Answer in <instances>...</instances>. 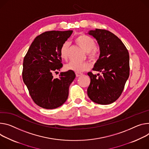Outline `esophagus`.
<instances>
[{
	"label": "esophagus",
	"mask_w": 149,
	"mask_h": 149,
	"mask_svg": "<svg viewBox=\"0 0 149 149\" xmlns=\"http://www.w3.org/2000/svg\"><path fill=\"white\" fill-rule=\"evenodd\" d=\"M75 74H76V76H77V77H79V76L83 75V74H81V73H78V72H76Z\"/></svg>",
	"instance_id": "obj_1"
}]
</instances>
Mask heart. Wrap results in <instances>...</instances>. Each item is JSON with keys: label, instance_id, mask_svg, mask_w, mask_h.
I'll return each mask as SVG.
<instances>
[{"label": "heart", "instance_id": "1", "mask_svg": "<svg viewBox=\"0 0 149 149\" xmlns=\"http://www.w3.org/2000/svg\"><path fill=\"white\" fill-rule=\"evenodd\" d=\"M75 41L77 44L88 53V57L91 60L96 59L97 55V50L96 47V42L92 37L86 34H81L78 36ZM70 46L68 42H65L61 46L60 50L61 57L63 59L68 58V51ZM91 68V64L87 62L78 63L70 62L65 66V69L68 71H73L75 72H81L88 70Z\"/></svg>", "mask_w": 149, "mask_h": 149}]
</instances>
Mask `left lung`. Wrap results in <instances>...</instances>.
<instances>
[{
  "label": "left lung",
  "instance_id": "obj_1",
  "mask_svg": "<svg viewBox=\"0 0 149 149\" xmlns=\"http://www.w3.org/2000/svg\"><path fill=\"white\" fill-rule=\"evenodd\" d=\"M88 34L96 40L100 49L93 70L103 74L97 77L98 74L88 72L91 79L88 96L94 103L109 104L119 97L129 77V53L121 40L109 31L96 29Z\"/></svg>",
  "mask_w": 149,
  "mask_h": 149
}]
</instances>
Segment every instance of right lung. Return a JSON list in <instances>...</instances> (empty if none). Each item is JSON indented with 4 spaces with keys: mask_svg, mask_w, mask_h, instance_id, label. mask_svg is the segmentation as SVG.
<instances>
[{
    "mask_svg": "<svg viewBox=\"0 0 149 149\" xmlns=\"http://www.w3.org/2000/svg\"><path fill=\"white\" fill-rule=\"evenodd\" d=\"M73 31H46L36 37L23 61L22 79L34 103L47 109H55L67 100L69 87L75 78L73 71L53 72L63 65L60 50Z\"/></svg>",
    "mask_w": 149,
    "mask_h": 149,
    "instance_id": "add662e5",
    "label": "right lung"
}]
</instances>
